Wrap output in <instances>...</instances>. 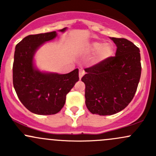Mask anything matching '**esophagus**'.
I'll list each match as a JSON object with an SVG mask.
<instances>
[{
  "label": "esophagus",
  "instance_id": "obj_1",
  "mask_svg": "<svg viewBox=\"0 0 156 156\" xmlns=\"http://www.w3.org/2000/svg\"><path fill=\"white\" fill-rule=\"evenodd\" d=\"M84 75V71L83 70V69H80V70H79V78H80V79L82 78L83 75Z\"/></svg>",
  "mask_w": 156,
  "mask_h": 156
}]
</instances>
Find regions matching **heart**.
Returning <instances> with one entry per match:
<instances>
[{
  "instance_id": "obj_1",
  "label": "heart",
  "mask_w": 156,
  "mask_h": 156,
  "mask_svg": "<svg viewBox=\"0 0 156 156\" xmlns=\"http://www.w3.org/2000/svg\"><path fill=\"white\" fill-rule=\"evenodd\" d=\"M90 50L93 53H97V58L99 61H103L114 56L115 49L111 43L103 44L97 41L91 44Z\"/></svg>"
}]
</instances>
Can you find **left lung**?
Instances as JSON below:
<instances>
[{
  "label": "left lung",
  "instance_id": "8db88e82",
  "mask_svg": "<svg viewBox=\"0 0 156 156\" xmlns=\"http://www.w3.org/2000/svg\"><path fill=\"white\" fill-rule=\"evenodd\" d=\"M115 56L84 69L85 104L93 114L110 115L133 100L141 75L140 49L125 38L112 37Z\"/></svg>",
  "mask_w": 156,
  "mask_h": 156
}]
</instances>
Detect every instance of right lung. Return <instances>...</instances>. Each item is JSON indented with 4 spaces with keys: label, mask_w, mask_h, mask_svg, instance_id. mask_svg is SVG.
Listing matches in <instances>:
<instances>
[{
    "label": "right lung",
    "mask_w": 156,
    "mask_h": 156,
    "mask_svg": "<svg viewBox=\"0 0 156 156\" xmlns=\"http://www.w3.org/2000/svg\"><path fill=\"white\" fill-rule=\"evenodd\" d=\"M56 36V31L30 34L16 46L13 87L23 106L34 114L47 115L59 112L65 105L66 94L79 79L78 69L65 75L44 73L34 69L33 56L37 49Z\"/></svg>",
    "instance_id": "add662e5"
}]
</instances>
